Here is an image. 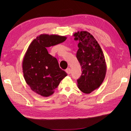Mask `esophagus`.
I'll return each mask as SVG.
<instances>
[{"mask_svg":"<svg viewBox=\"0 0 131 131\" xmlns=\"http://www.w3.org/2000/svg\"><path fill=\"white\" fill-rule=\"evenodd\" d=\"M66 72L67 73H68V74H70V73H71V70H70V68H68V69H66Z\"/></svg>","mask_w":131,"mask_h":131,"instance_id":"obj_1","label":"esophagus"}]
</instances>
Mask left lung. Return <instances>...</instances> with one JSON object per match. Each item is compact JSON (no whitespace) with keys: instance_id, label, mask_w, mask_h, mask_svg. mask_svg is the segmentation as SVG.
Instances as JSON below:
<instances>
[{"instance_id":"obj_1","label":"left lung","mask_w":131,"mask_h":131,"mask_svg":"<svg viewBox=\"0 0 131 131\" xmlns=\"http://www.w3.org/2000/svg\"><path fill=\"white\" fill-rule=\"evenodd\" d=\"M73 36L79 41L76 57L81 66L82 74L77 80V86L81 92L90 94L100 87L105 78V58L99 44L87 31H78Z\"/></svg>"}]
</instances>
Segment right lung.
<instances>
[{
	"instance_id": "1",
	"label": "right lung",
	"mask_w": 131,
	"mask_h": 131,
	"mask_svg": "<svg viewBox=\"0 0 131 131\" xmlns=\"http://www.w3.org/2000/svg\"><path fill=\"white\" fill-rule=\"evenodd\" d=\"M67 37L41 34L29 46L23 61V72L26 84L35 93L44 97L53 94L61 81L67 76L59 68L56 58L47 50L65 41Z\"/></svg>"
}]
</instances>
